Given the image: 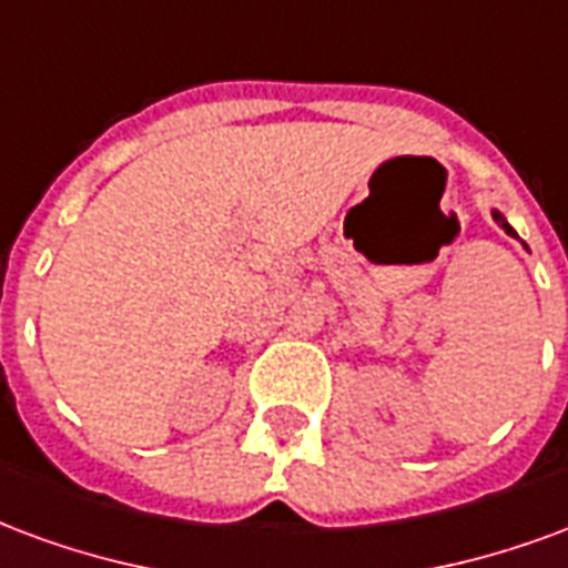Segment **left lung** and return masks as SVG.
<instances>
[{"instance_id":"8db88e82","label":"left lung","mask_w":568,"mask_h":568,"mask_svg":"<svg viewBox=\"0 0 568 568\" xmlns=\"http://www.w3.org/2000/svg\"><path fill=\"white\" fill-rule=\"evenodd\" d=\"M494 220H497L499 225H503V229H506V234H511V237H518V234H515V229H511V225H508L506 216H503V213H499V210H494Z\"/></svg>"}]
</instances>
